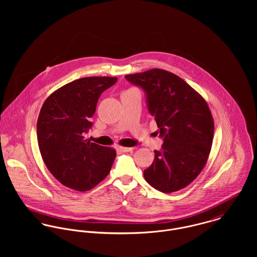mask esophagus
Instances as JSON below:
<instances>
[{"label":"esophagus","mask_w":257,"mask_h":257,"mask_svg":"<svg viewBox=\"0 0 257 257\" xmlns=\"http://www.w3.org/2000/svg\"><path fill=\"white\" fill-rule=\"evenodd\" d=\"M117 150H119L120 152H128L133 150V147H117Z\"/></svg>","instance_id":"obj_1"}]
</instances>
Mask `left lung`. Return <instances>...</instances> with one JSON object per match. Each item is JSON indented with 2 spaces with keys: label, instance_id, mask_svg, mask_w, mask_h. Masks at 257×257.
Listing matches in <instances>:
<instances>
[{
  "label": "left lung",
  "instance_id": "1",
  "mask_svg": "<svg viewBox=\"0 0 257 257\" xmlns=\"http://www.w3.org/2000/svg\"><path fill=\"white\" fill-rule=\"evenodd\" d=\"M125 79L147 92L148 110L164 141L144 172L147 183L163 193L183 189L201 173L211 152L215 124L206 100L179 76L163 69Z\"/></svg>",
  "mask_w": 257,
  "mask_h": 257
}]
</instances>
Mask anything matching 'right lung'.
I'll return each mask as SVG.
<instances>
[{
	"instance_id": "1",
	"label": "right lung",
	"mask_w": 257,
	"mask_h": 257,
	"mask_svg": "<svg viewBox=\"0 0 257 257\" xmlns=\"http://www.w3.org/2000/svg\"><path fill=\"white\" fill-rule=\"evenodd\" d=\"M116 77H84L50 94L38 115L37 143L50 173L64 186L88 191L110 173L115 150L85 140L101 94Z\"/></svg>"
}]
</instances>
